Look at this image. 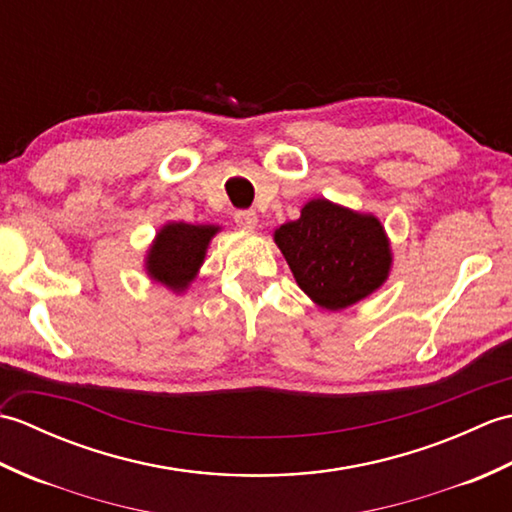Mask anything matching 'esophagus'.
<instances>
[{"instance_id": "obj_1", "label": "esophagus", "mask_w": 512, "mask_h": 512, "mask_svg": "<svg viewBox=\"0 0 512 512\" xmlns=\"http://www.w3.org/2000/svg\"><path fill=\"white\" fill-rule=\"evenodd\" d=\"M235 224L244 231H253L257 226V213L255 211H237L235 213Z\"/></svg>"}]
</instances>
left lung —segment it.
<instances>
[{
	"mask_svg": "<svg viewBox=\"0 0 512 512\" xmlns=\"http://www.w3.org/2000/svg\"><path fill=\"white\" fill-rule=\"evenodd\" d=\"M275 244L299 288L325 310L369 297L391 270L389 239L378 217L325 198L310 200L299 220L281 224Z\"/></svg>",
	"mask_w": 512,
	"mask_h": 512,
	"instance_id": "8db88e82",
	"label": "left lung"
}]
</instances>
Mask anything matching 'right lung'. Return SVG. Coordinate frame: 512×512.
<instances>
[{
  "label": "right lung",
  "instance_id": "right-lung-1",
  "mask_svg": "<svg viewBox=\"0 0 512 512\" xmlns=\"http://www.w3.org/2000/svg\"><path fill=\"white\" fill-rule=\"evenodd\" d=\"M220 231L215 224L169 222L147 250V275L173 292L187 290L204 264L206 248Z\"/></svg>",
  "mask_w": 512,
  "mask_h": 512
}]
</instances>
